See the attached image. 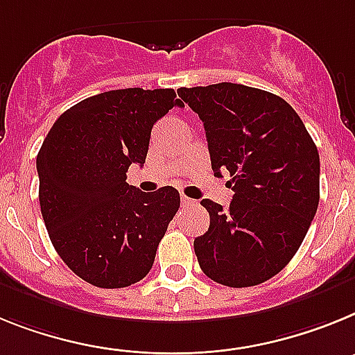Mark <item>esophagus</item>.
I'll return each mask as SVG.
<instances>
[{
	"mask_svg": "<svg viewBox=\"0 0 355 355\" xmlns=\"http://www.w3.org/2000/svg\"><path fill=\"white\" fill-rule=\"evenodd\" d=\"M180 202H182V205H195L196 200L189 198V196H186V195H182L180 196Z\"/></svg>",
	"mask_w": 355,
	"mask_h": 355,
	"instance_id": "esophagus-1",
	"label": "esophagus"
}]
</instances>
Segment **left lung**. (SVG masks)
Instances as JSON below:
<instances>
[{"label":"left lung","mask_w":355,"mask_h":355,"mask_svg":"<svg viewBox=\"0 0 355 355\" xmlns=\"http://www.w3.org/2000/svg\"><path fill=\"white\" fill-rule=\"evenodd\" d=\"M203 121L216 177L229 173L227 209L202 200L209 230L195 239L209 279L248 288L277 275L300 248L320 202V155L306 125L277 94L241 84L180 87Z\"/></svg>","instance_id":"left-lung-1"}]
</instances>
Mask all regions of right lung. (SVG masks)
Returning a JSON list of instances; mask_svg holds the SVG:
<instances>
[{
    "label": "right lung",
    "mask_w": 355,
    "mask_h": 355,
    "mask_svg": "<svg viewBox=\"0 0 355 355\" xmlns=\"http://www.w3.org/2000/svg\"><path fill=\"white\" fill-rule=\"evenodd\" d=\"M177 105L173 89L101 92L46 135L37 155L42 220L60 259L89 284L126 288L152 270L180 195L171 186L143 193L126 171L144 164L153 125Z\"/></svg>",
    "instance_id": "obj_1"
}]
</instances>
